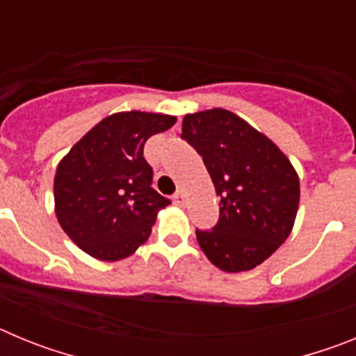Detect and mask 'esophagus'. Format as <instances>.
Returning <instances> with one entry per match:
<instances>
[{"instance_id":"esophagus-1","label":"esophagus","mask_w":356,"mask_h":356,"mask_svg":"<svg viewBox=\"0 0 356 356\" xmlns=\"http://www.w3.org/2000/svg\"><path fill=\"white\" fill-rule=\"evenodd\" d=\"M172 201H175L176 205H184V203H185V193H184V191H178V193L172 196Z\"/></svg>"}]
</instances>
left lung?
Here are the masks:
<instances>
[{"label":"left lung","instance_id":"8db88e82","mask_svg":"<svg viewBox=\"0 0 356 356\" xmlns=\"http://www.w3.org/2000/svg\"><path fill=\"white\" fill-rule=\"evenodd\" d=\"M181 137L203 156L219 196L213 229H196L207 259L226 273L254 269L291 235L300 178L262 131L225 108L187 114Z\"/></svg>","mask_w":356,"mask_h":356}]
</instances>
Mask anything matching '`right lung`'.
Returning <instances> with one entry per match:
<instances>
[{
    "label": "right lung",
    "instance_id": "1",
    "mask_svg": "<svg viewBox=\"0 0 356 356\" xmlns=\"http://www.w3.org/2000/svg\"><path fill=\"white\" fill-rule=\"evenodd\" d=\"M175 122V115L140 110L106 115L58 162L56 219L81 251L118 262L147 241L169 200L151 187L153 169L144 159V144Z\"/></svg>",
    "mask_w": 356,
    "mask_h": 356
}]
</instances>
